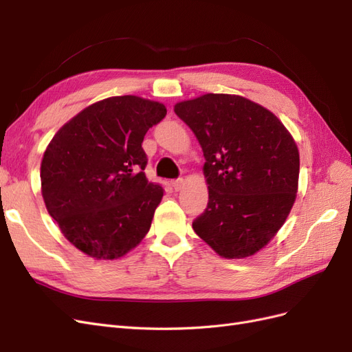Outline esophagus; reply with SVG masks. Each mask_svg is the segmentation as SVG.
<instances>
[{
    "label": "esophagus",
    "instance_id": "34e87169",
    "mask_svg": "<svg viewBox=\"0 0 352 352\" xmlns=\"http://www.w3.org/2000/svg\"><path fill=\"white\" fill-rule=\"evenodd\" d=\"M172 186L175 188V190H180L185 186V180L184 179H176L172 182Z\"/></svg>",
    "mask_w": 352,
    "mask_h": 352
}]
</instances>
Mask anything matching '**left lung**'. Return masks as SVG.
I'll return each instance as SVG.
<instances>
[{
  "mask_svg": "<svg viewBox=\"0 0 352 352\" xmlns=\"http://www.w3.org/2000/svg\"><path fill=\"white\" fill-rule=\"evenodd\" d=\"M204 153L208 206L192 223L223 258H247L283 226L298 192L300 151L270 110L241 95L175 104Z\"/></svg>",
  "mask_w": 352,
  "mask_h": 352,
  "instance_id": "8db88e82",
  "label": "left lung"
}]
</instances>
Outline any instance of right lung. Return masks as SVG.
<instances>
[{
	"mask_svg": "<svg viewBox=\"0 0 352 352\" xmlns=\"http://www.w3.org/2000/svg\"><path fill=\"white\" fill-rule=\"evenodd\" d=\"M166 105L136 95L94 102L63 124L41 162V192L65 238L95 260H117L151 228L163 186L142 170L146 131Z\"/></svg>",
	"mask_w": 352,
	"mask_h": 352,
	"instance_id": "right-lung-1",
	"label": "right lung"
}]
</instances>
